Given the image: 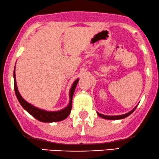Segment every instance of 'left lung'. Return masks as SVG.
<instances>
[{"label": "left lung", "instance_id": "left-lung-1", "mask_svg": "<svg viewBox=\"0 0 159 159\" xmlns=\"http://www.w3.org/2000/svg\"><path fill=\"white\" fill-rule=\"evenodd\" d=\"M136 108H137V106H136L135 108H134L131 111L128 112V113H127V114H123V115H118V116H106V115H103V114H99L98 112H97V114H98V115L99 116H101V117H102V118H103V119H109V120H116V119H121L126 118V117H127L128 116H129V115L131 114L133 112L134 110H135Z\"/></svg>", "mask_w": 159, "mask_h": 159}]
</instances>
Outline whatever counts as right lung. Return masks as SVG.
Segmentation results:
<instances>
[{
    "label": "right lung",
    "mask_w": 159,
    "mask_h": 159,
    "mask_svg": "<svg viewBox=\"0 0 159 159\" xmlns=\"http://www.w3.org/2000/svg\"><path fill=\"white\" fill-rule=\"evenodd\" d=\"M14 90L16 93V98L18 99L21 106L29 113L32 116L34 117L38 121H43V122H55V121H62L68 117L70 114L71 110V103H72V98L74 93H75L76 86L79 82V79L76 80L71 86L69 92V103L68 106L66 108H63L60 111H47L42 110L40 108H38L35 106H32L25 101V99L21 97V95L19 93L18 88L16 85V75H15V69L14 71Z\"/></svg>",
    "instance_id": "obj_1"
}]
</instances>
